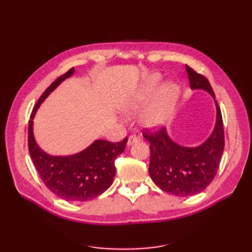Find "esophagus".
Listing matches in <instances>:
<instances>
[{
  "instance_id": "obj_1",
  "label": "esophagus",
  "mask_w": 252,
  "mask_h": 252,
  "mask_svg": "<svg viewBox=\"0 0 252 252\" xmlns=\"http://www.w3.org/2000/svg\"><path fill=\"white\" fill-rule=\"evenodd\" d=\"M138 141V138L135 134H131L129 137H127V146H131L133 144L136 143Z\"/></svg>"
}]
</instances>
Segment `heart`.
<instances>
[{
    "label": "heart",
    "mask_w": 252,
    "mask_h": 252,
    "mask_svg": "<svg viewBox=\"0 0 252 252\" xmlns=\"http://www.w3.org/2000/svg\"><path fill=\"white\" fill-rule=\"evenodd\" d=\"M159 85V77L155 76L148 80L143 91L126 101L125 105V111L126 114L133 115L142 109L144 105L153 97L156 93ZM179 89L174 83H167L160 91L157 99L141 116V122L148 129H155L165 125L172 115L173 107L178 98Z\"/></svg>",
    "instance_id": "heart-1"
}]
</instances>
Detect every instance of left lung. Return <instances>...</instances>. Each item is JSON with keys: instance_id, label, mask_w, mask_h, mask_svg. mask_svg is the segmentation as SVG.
Returning a JSON list of instances; mask_svg holds the SVG:
<instances>
[{"instance_id": "obj_1", "label": "left lung", "mask_w": 252, "mask_h": 252, "mask_svg": "<svg viewBox=\"0 0 252 252\" xmlns=\"http://www.w3.org/2000/svg\"><path fill=\"white\" fill-rule=\"evenodd\" d=\"M191 90H203L215 99L217 121L207 140L196 147H185L173 142L162 127L155 133L144 130L151 144L148 172L160 189L179 197L199 194L215 179L224 151V131L220 107L210 83L201 74L186 65Z\"/></svg>"}]
</instances>
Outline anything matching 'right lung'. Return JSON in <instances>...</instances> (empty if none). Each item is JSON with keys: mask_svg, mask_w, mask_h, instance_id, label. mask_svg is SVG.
I'll return each mask as SVG.
<instances>
[{"mask_svg": "<svg viewBox=\"0 0 252 252\" xmlns=\"http://www.w3.org/2000/svg\"><path fill=\"white\" fill-rule=\"evenodd\" d=\"M74 68L57 78L36 101L31 112L28 147L41 180L53 194L68 201H87L108 189L116 174L115 160L125 152L127 138L119 143L96 140L89 147L70 156H52L42 151L33 135V119L40 105L63 80L71 77Z\"/></svg>", "mask_w": 252, "mask_h": 252, "instance_id": "right-lung-1", "label": "right lung"}]
</instances>
